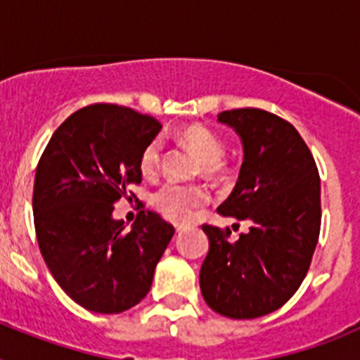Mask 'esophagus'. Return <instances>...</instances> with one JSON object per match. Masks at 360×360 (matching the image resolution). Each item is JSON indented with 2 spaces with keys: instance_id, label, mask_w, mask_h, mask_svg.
<instances>
[{
  "instance_id": "1",
  "label": "esophagus",
  "mask_w": 360,
  "mask_h": 360,
  "mask_svg": "<svg viewBox=\"0 0 360 360\" xmlns=\"http://www.w3.org/2000/svg\"><path fill=\"white\" fill-rule=\"evenodd\" d=\"M187 227H189V224H184V221H182V224H174V229H176V232H182L184 229H187Z\"/></svg>"
}]
</instances>
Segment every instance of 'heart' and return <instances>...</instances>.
I'll return each mask as SVG.
<instances>
[{"mask_svg": "<svg viewBox=\"0 0 360 360\" xmlns=\"http://www.w3.org/2000/svg\"><path fill=\"white\" fill-rule=\"evenodd\" d=\"M180 141L200 157V171L205 176H218L224 171L225 144L221 142L216 133L211 129L203 128L200 124L186 126L180 131ZM162 160V144L160 141H151L141 153L139 158V167L144 176H157L160 171ZM209 202L207 189L200 184H164L158 191H155L151 196V203L164 216L169 219H187L193 216V212L203 203Z\"/></svg>", "mask_w": 360, "mask_h": 360, "instance_id": "heart-1", "label": "heart"}]
</instances>
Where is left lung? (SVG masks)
Wrapping results in <instances>:
<instances>
[{
  "label": "left lung",
  "mask_w": 360,
  "mask_h": 360,
  "mask_svg": "<svg viewBox=\"0 0 360 360\" xmlns=\"http://www.w3.org/2000/svg\"><path fill=\"white\" fill-rule=\"evenodd\" d=\"M243 144V164L219 214L247 219L250 229L231 243V231L202 225L209 252L200 270L205 303L231 319L278 310L295 294L321 231V180L297 129L257 108L221 111Z\"/></svg>",
  "instance_id": "obj_1"
}]
</instances>
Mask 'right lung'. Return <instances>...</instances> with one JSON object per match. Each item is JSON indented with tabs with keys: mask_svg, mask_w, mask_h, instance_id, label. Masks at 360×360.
Here are the masks:
<instances>
[{
	"mask_svg": "<svg viewBox=\"0 0 360 360\" xmlns=\"http://www.w3.org/2000/svg\"><path fill=\"white\" fill-rule=\"evenodd\" d=\"M160 129L131 108L91 104L41 155L32 196L37 243L53 279L86 310L120 314L141 303L173 238V225L153 211L139 212L129 231L113 218V203L142 182L139 158Z\"/></svg>",
	"mask_w": 360,
	"mask_h": 360,
	"instance_id": "right-lung-1",
	"label": "right lung"
}]
</instances>
